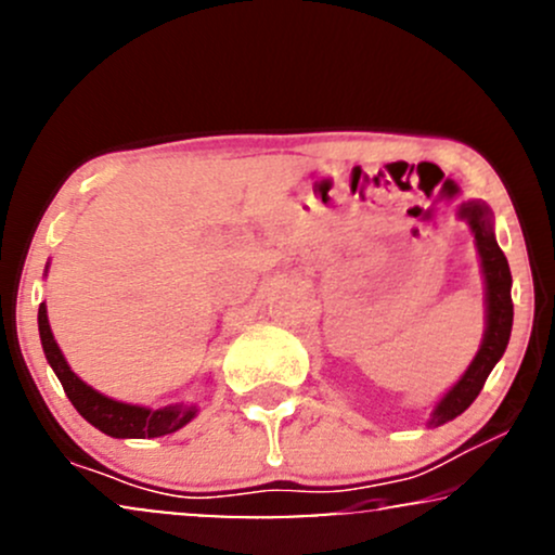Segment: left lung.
Returning a JSON list of instances; mask_svg holds the SVG:
<instances>
[{
  "instance_id": "obj_1",
  "label": "left lung",
  "mask_w": 555,
  "mask_h": 555,
  "mask_svg": "<svg viewBox=\"0 0 555 555\" xmlns=\"http://www.w3.org/2000/svg\"><path fill=\"white\" fill-rule=\"evenodd\" d=\"M462 218H467L475 244H478L480 264H483L486 275V306H488V319H486V335L483 345H480L478 356L470 363V369L465 371V376L454 384L452 389L444 395V400L439 402L434 410L431 426H441V423L457 418L473 405L475 397L480 395L483 384L491 374L493 366L499 363V358L504 356L506 345H509L512 335V319H514V304H512V272L509 262H506L504 251L499 249L496 236H493V223H491V210L480 202H467L460 210Z\"/></svg>"
}]
</instances>
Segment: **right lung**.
<instances>
[{"mask_svg":"<svg viewBox=\"0 0 555 555\" xmlns=\"http://www.w3.org/2000/svg\"><path fill=\"white\" fill-rule=\"evenodd\" d=\"M38 332H41L46 361L51 363L59 382H62L69 402L85 421L93 423L98 431L114 436V439H153V436L179 431V428L186 426V423L194 418V413H197L194 405H168L160 410H147L140 405H127V402H116L106 395L95 392V389L88 387V384L67 366V361H64L62 350H59L54 335H51L49 317H46L43 304L41 309H38Z\"/></svg>","mask_w":555,"mask_h":555,"instance_id":"right-lung-1","label":"right lung"}]
</instances>
